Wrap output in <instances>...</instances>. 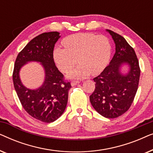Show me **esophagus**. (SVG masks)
Listing matches in <instances>:
<instances>
[{"instance_id":"esophagus-1","label":"esophagus","mask_w":153,"mask_h":153,"mask_svg":"<svg viewBox=\"0 0 153 153\" xmlns=\"http://www.w3.org/2000/svg\"><path fill=\"white\" fill-rule=\"evenodd\" d=\"M79 83H80V82H79V81H72V82H71V85H72V86H74V85H76L77 84H79Z\"/></svg>"}]
</instances>
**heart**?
<instances>
[{
    "instance_id": "heart-1",
    "label": "heart",
    "mask_w": 153,
    "mask_h": 153,
    "mask_svg": "<svg viewBox=\"0 0 153 153\" xmlns=\"http://www.w3.org/2000/svg\"><path fill=\"white\" fill-rule=\"evenodd\" d=\"M62 43L65 49L56 47L53 51V59L57 68L62 72H68L75 65L76 59L80 64L68 73L69 79H82L91 74L97 75L109 62L111 46L104 35L76 33L65 37Z\"/></svg>"
}]
</instances>
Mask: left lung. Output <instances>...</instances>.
<instances>
[{
	"instance_id": "1",
	"label": "left lung",
	"mask_w": 153,
	"mask_h": 153,
	"mask_svg": "<svg viewBox=\"0 0 153 153\" xmlns=\"http://www.w3.org/2000/svg\"><path fill=\"white\" fill-rule=\"evenodd\" d=\"M116 45L112 60L93 79L95 89L90 101L96 111L107 118L120 116L129 109L137 93L140 77L139 60L134 50L124 37L106 30Z\"/></svg>"
}]
</instances>
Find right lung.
I'll return each instance as SVG.
<instances>
[{
	"instance_id": "obj_1",
	"label": "right lung",
	"mask_w": 153,
	"mask_h": 153,
	"mask_svg": "<svg viewBox=\"0 0 153 153\" xmlns=\"http://www.w3.org/2000/svg\"><path fill=\"white\" fill-rule=\"evenodd\" d=\"M60 37L58 32L44 33L29 42L16 57L12 76L14 89L26 111L47 123L54 122L63 114L72 87L63 81L53 59L54 46ZM31 62H39L45 72L43 84L35 89L25 87L19 74L20 69Z\"/></svg>"
}]
</instances>
